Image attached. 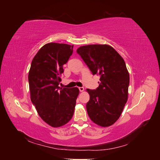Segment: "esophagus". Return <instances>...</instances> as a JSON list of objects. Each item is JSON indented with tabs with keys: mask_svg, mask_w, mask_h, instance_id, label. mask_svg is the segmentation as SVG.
<instances>
[{
	"mask_svg": "<svg viewBox=\"0 0 160 160\" xmlns=\"http://www.w3.org/2000/svg\"><path fill=\"white\" fill-rule=\"evenodd\" d=\"M79 89L81 92H83L84 91V88H83V87H80V88H79Z\"/></svg>",
	"mask_w": 160,
	"mask_h": 160,
	"instance_id": "obj_1",
	"label": "esophagus"
}]
</instances>
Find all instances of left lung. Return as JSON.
I'll list each match as a JSON object with an SVG mask.
<instances>
[{"label": "left lung", "instance_id": "1", "mask_svg": "<svg viewBox=\"0 0 160 160\" xmlns=\"http://www.w3.org/2000/svg\"><path fill=\"white\" fill-rule=\"evenodd\" d=\"M77 52L93 75H100L98 88L87 89L90 96L86 105L88 115L99 126H110L119 118L128 98L129 75L125 62L108 45L81 46Z\"/></svg>", "mask_w": 160, "mask_h": 160}]
</instances>
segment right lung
Returning a JSON list of instances; mask_svg holds the SVG:
<instances>
[{
  "instance_id": "obj_1",
  "label": "right lung",
  "mask_w": 160,
  "mask_h": 160,
  "mask_svg": "<svg viewBox=\"0 0 160 160\" xmlns=\"http://www.w3.org/2000/svg\"><path fill=\"white\" fill-rule=\"evenodd\" d=\"M73 45L49 42L34 57L28 72L31 100L41 118L53 128L62 126L73 115L77 88H61L62 65L72 53Z\"/></svg>"
}]
</instances>
